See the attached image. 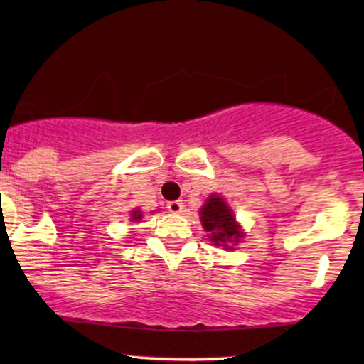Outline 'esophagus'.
Masks as SVG:
<instances>
[{
	"label": "esophagus",
	"mask_w": 364,
	"mask_h": 364,
	"mask_svg": "<svg viewBox=\"0 0 364 364\" xmlns=\"http://www.w3.org/2000/svg\"><path fill=\"white\" fill-rule=\"evenodd\" d=\"M183 202L181 200H173V202H167V210L173 214H179L183 213Z\"/></svg>",
	"instance_id": "1"
}]
</instances>
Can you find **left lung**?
Masks as SVG:
<instances>
[{
  "instance_id": "left-lung-1",
  "label": "left lung",
  "mask_w": 364,
  "mask_h": 364,
  "mask_svg": "<svg viewBox=\"0 0 364 364\" xmlns=\"http://www.w3.org/2000/svg\"><path fill=\"white\" fill-rule=\"evenodd\" d=\"M203 230L209 233V240L223 249L233 250L242 242L243 231L235 219L233 210L228 207L225 198L210 195L200 209Z\"/></svg>"
}]
</instances>
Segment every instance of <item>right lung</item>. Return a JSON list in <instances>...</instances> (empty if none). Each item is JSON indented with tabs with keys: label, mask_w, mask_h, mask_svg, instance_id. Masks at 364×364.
<instances>
[{
	"label": "right lung",
	"mask_w": 364,
	"mask_h": 364,
	"mask_svg": "<svg viewBox=\"0 0 364 364\" xmlns=\"http://www.w3.org/2000/svg\"><path fill=\"white\" fill-rule=\"evenodd\" d=\"M141 218H143L141 210H139V209L131 210V221H139V219H141Z\"/></svg>",
	"instance_id": "obj_1"
}]
</instances>
